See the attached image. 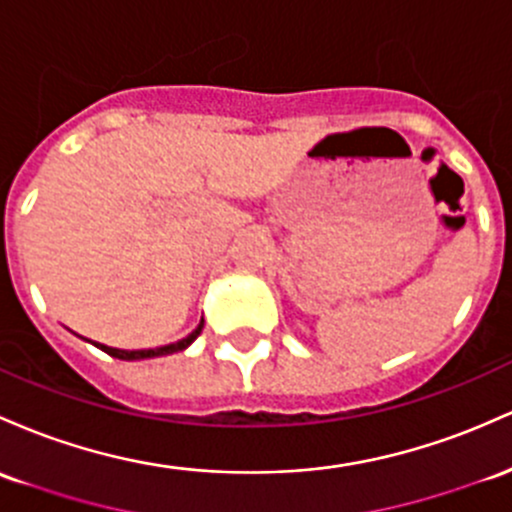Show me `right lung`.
Returning a JSON list of instances; mask_svg holds the SVG:
<instances>
[{"instance_id": "add662e5", "label": "right lung", "mask_w": 512, "mask_h": 512, "mask_svg": "<svg viewBox=\"0 0 512 512\" xmlns=\"http://www.w3.org/2000/svg\"><path fill=\"white\" fill-rule=\"evenodd\" d=\"M201 328H204V320H201V323L196 325V328L192 330V333L187 335V338H182L179 342H172V345H165V347H155V350H116V347L99 345V342H97V347H99V350H104L106 355H111V357H116V359H128V362H131V359L162 357V355H172V352H182V350H187V347L192 345V342H194L196 338H199Z\"/></svg>"}]
</instances>
